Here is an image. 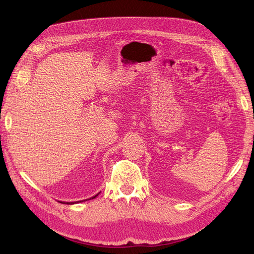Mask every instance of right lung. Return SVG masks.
I'll return each instance as SVG.
<instances>
[{"label": "right lung", "mask_w": 254, "mask_h": 254, "mask_svg": "<svg viewBox=\"0 0 254 254\" xmlns=\"http://www.w3.org/2000/svg\"><path fill=\"white\" fill-rule=\"evenodd\" d=\"M97 196H98V194H97V195H95V196H93L92 198H90V199H94V198H95V197H97ZM66 203H67V204H71V202H66Z\"/></svg>", "instance_id": "obj_1"}]
</instances>
